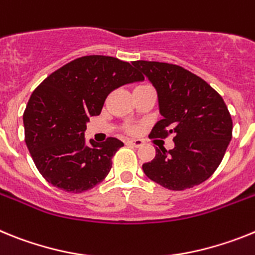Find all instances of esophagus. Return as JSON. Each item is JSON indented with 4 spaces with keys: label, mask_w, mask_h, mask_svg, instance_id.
I'll return each mask as SVG.
<instances>
[{
    "label": "esophagus",
    "mask_w": 255,
    "mask_h": 255,
    "mask_svg": "<svg viewBox=\"0 0 255 255\" xmlns=\"http://www.w3.org/2000/svg\"><path fill=\"white\" fill-rule=\"evenodd\" d=\"M127 143L130 146H134V147H140V146L143 145V141L142 140H128Z\"/></svg>",
    "instance_id": "34e87169"
}]
</instances>
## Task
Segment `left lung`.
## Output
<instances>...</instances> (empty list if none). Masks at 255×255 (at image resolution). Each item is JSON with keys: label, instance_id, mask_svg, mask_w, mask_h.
<instances>
[{"label": "left lung", "instance_id": "left-lung-1", "mask_svg": "<svg viewBox=\"0 0 255 255\" xmlns=\"http://www.w3.org/2000/svg\"><path fill=\"white\" fill-rule=\"evenodd\" d=\"M158 92L163 119L151 136L173 134L169 151L155 149V158L142 165L150 180L181 191L200 185L221 164L232 137V119L221 95L204 79L174 64L133 61Z\"/></svg>", "mask_w": 255, "mask_h": 255}]
</instances>
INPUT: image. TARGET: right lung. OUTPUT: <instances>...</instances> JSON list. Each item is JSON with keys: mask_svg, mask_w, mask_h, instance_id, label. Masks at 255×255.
Returning a JSON list of instances; mask_svg holds the SVG:
<instances>
[{"mask_svg": "<svg viewBox=\"0 0 255 255\" xmlns=\"http://www.w3.org/2000/svg\"><path fill=\"white\" fill-rule=\"evenodd\" d=\"M138 81L143 75L127 61L90 55L51 73L33 91L23 115L25 143L48 183L79 194L105 180L125 143L114 137L86 143V125L100 114L112 91Z\"/></svg>", "mask_w": 255, "mask_h": 255, "instance_id": "1", "label": "right lung"}]
</instances>
